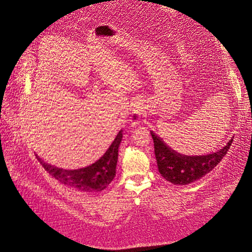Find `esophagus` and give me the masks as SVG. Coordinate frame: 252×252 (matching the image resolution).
I'll return each mask as SVG.
<instances>
[{
    "label": "esophagus",
    "instance_id": "obj_1",
    "mask_svg": "<svg viewBox=\"0 0 252 252\" xmlns=\"http://www.w3.org/2000/svg\"><path fill=\"white\" fill-rule=\"evenodd\" d=\"M145 114V109L143 106L140 103L134 104V107L132 110V114H131V124L132 125H136L139 124V122L141 121V119L144 117Z\"/></svg>",
    "mask_w": 252,
    "mask_h": 252
}]
</instances>
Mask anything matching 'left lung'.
Here are the masks:
<instances>
[{
	"label": "left lung",
	"mask_w": 252,
	"mask_h": 252,
	"mask_svg": "<svg viewBox=\"0 0 252 252\" xmlns=\"http://www.w3.org/2000/svg\"><path fill=\"white\" fill-rule=\"evenodd\" d=\"M155 143V155L159 173L174 185H186L203 178L222 161L229 150L233 139L225 147L207 156H182L170 149L167 145L151 131Z\"/></svg>",
	"instance_id": "1"
}]
</instances>
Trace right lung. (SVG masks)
Returning <instances> with one entry per match:
<instances>
[{"label": "right lung", "instance_id": "1", "mask_svg": "<svg viewBox=\"0 0 252 252\" xmlns=\"http://www.w3.org/2000/svg\"><path fill=\"white\" fill-rule=\"evenodd\" d=\"M122 138H123V134H122L121 130L104 156L100 159H97L95 163L85 167V168L65 170L46 164L40 159L39 157L37 158H39L44 169L62 184L85 192L102 191L116 177L119 156L118 151Z\"/></svg>", "mask_w": 252, "mask_h": 252}]
</instances>
